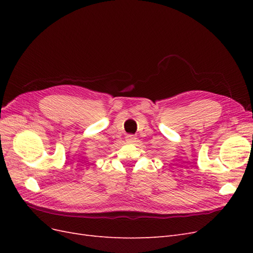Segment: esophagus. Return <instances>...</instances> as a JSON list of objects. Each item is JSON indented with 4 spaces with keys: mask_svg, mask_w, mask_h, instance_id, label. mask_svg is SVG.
<instances>
[{
    "mask_svg": "<svg viewBox=\"0 0 253 253\" xmlns=\"http://www.w3.org/2000/svg\"><path fill=\"white\" fill-rule=\"evenodd\" d=\"M136 136H134V135H131V134H129V135H126V142H128V143H133V142H135L136 141Z\"/></svg>",
    "mask_w": 253,
    "mask_h": 253,
    "instance_id": "esophagus-1",
    "label": "esophagus"
}]
</instances>
